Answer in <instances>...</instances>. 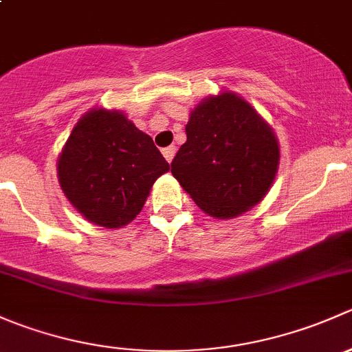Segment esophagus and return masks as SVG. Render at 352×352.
Instances as JSON below:
<instances>
[{"label":"esophagus","mask_w":352,"mask_h":352,"mask_svg":"<svg viewBox=\"0 0 352 352\" xmlns=\"http://www.w3.org/2000/svg\"><path fill=\"white\" fill-rule=\"evenodd\" d=\"M175 151H177L175 146H168V148H165V150H163V156H165L166 162L172 163L173 156H175Z\"/></svg>","instance_id":"obj_1"}]
</instances>
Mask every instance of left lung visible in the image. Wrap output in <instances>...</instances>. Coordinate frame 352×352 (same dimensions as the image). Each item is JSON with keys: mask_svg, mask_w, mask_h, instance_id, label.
<instances>
[{"mask_svg": "<svg viewBox=\"0 0 352 352\" xmlns=\"http://www.w3.org/2000/svg\"><path fill=\"white\" fill-rule=\"evenodd\" d=\"M186 134L172 175L206 214L236 218L265 197L279 168V141L243 97L228 90L202 98Z\"/></svg>", "mask_w": 352, "mask_h": 352, "instance_id": "left-lung-1", "label": "left lung"}]
</instances>
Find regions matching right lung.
Listing matches in <instances>:
<instances>
[{
  "mask_svg": "<svg viewBox=\"0 0 352 352\" xmlns=\"http://www.w3.org/2000/svg\"><path fill=\"white\" fill-rule=\"evenodd\" d=\"M170 165L120 110L94 107L74 124L58 156V180L87 221L122 228L141 212Z\"/></svg>",
  "mask_w": 352,
  "mask_h": 352,
  "instance_id": "1",
  "label": "right lung"
}]
</instances>
